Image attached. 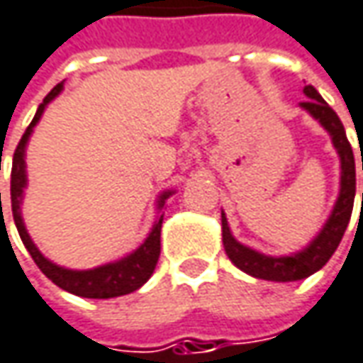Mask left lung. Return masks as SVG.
Instances as JSON below:
<instances>
[{
	"label": "left lung",
	"mask_w": 363,
	"mask_h": 363,
	"mask_svg": "<svg viewBox=\"0 0 363 363\" xmlns=\"http://www.w3.org/2000/svg\"><path fill=\"white\" fill-rule=\"evenodd\" d=\"M304 94L308 100L300 102V108H304L310 117L320 123V127L330 135L333 147L339 154L341 162V181H339V195L333 205V211L327 218L320 232L310 240L298 252L291 255H281V257H271L265 252H259L250 246L238 242L232 236V230L228 225V218L222 211V240L228 259L245 271L248 275L257 279H267V281H298L310 277L318 269L327 265L333 252L341 242L345 228L352 220L353 199H355V160H353V150L347 141L343 123L339 121L337 113L330 108L329 104L323 100V96L316 92L314 86H304ZM363 170V156H362ZM363 205V193H362Z\"/></svg>",
	"instance_id": "left-lung-1"
}]
</instances>
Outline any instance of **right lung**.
Masks as SVG:
<instances>
[{"label":"right lung","mask_w":363,"mask_h":363,"mask_svg":"<svg viewBox=\"0 0 363 363\" xmlns=\"http://www.w3.org/2000/svg\"><path fill=\"white\" fill-rule=\"evenodd\" d=\"M63 84H57L53 90L45 96L43 104L38 106L36 115H34L33 123L28 125L26 133L22 135L16 152H13V162H11V213H13V222L18 228V234L22 238V242L26 246V250L30 252V257L34 259V263L38 265V269L53 281L55 286H59L61 289L82 296V298H94V300H108V298H117V296H125L139 289L154 273L156 263L160 259V232H162V207L168 197L174 195V191H164L158 195L156 201V209H158V218L152 225L147 238L141 245L121 257L118 261L106 263V265L94 267V269H67L49 261L33 242L26 225H24V218H22V203H24V189L28 184V174H26V145L28 139L33 135L36 123L40 121L45 108L49 106V102H53L55 98L61 94ZM0 207H1V193H0Z\"/></svg>","instance_id":"right-lung-1"}]
</instances>
